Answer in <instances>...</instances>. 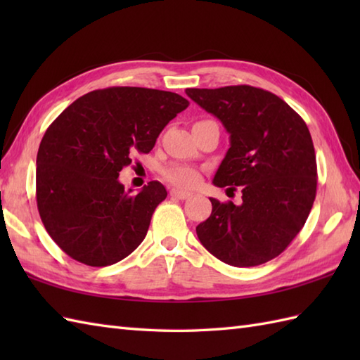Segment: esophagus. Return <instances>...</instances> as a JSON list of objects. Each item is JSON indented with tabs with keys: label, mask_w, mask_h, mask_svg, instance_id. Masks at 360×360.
Returning a JSON list of instances; mask_svg holds the SVG:
<instances>
[{
	"label": "esophagus",
	"mask_w": 360,
	"mask_h": 360,
	"mask_svg": "<svg viewBox=\"0 0 360 360\" xmlns=\"http://www.w3.org/2000/svg\"><path fill=\"white\" fill-rule=\"evenodd\" d=\"M170 196L172 198H178V200H187V198L192 196V193L188 192H181V190H170Z\"/></svg>",
	"instance_id": "34e87169"
}]
</instances>
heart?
I'll return each mask as SVG.
<instances>
[{
  "label": "heart",
  "instance_id": "1",
  "mask_svg": "<svg viewBox=\"0 0 360 360\" xmlns=\"http://www.w3.org/2000/svg\"><path fill=\"white\" fill-rule=\"evenodd\" d=\"M164 178L179 188H192L201 181V173L198 168L187 164H173L162 170Z\"/></svg>",
  "mask_w": 360,
  "mask_h": 360
}]
</instances>
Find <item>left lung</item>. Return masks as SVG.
Segmentation results:
<instances>
[{
	"instance_id": "obj_1",
	"label": "left lung",
	"mask_w": 360,
	"mask_h": 360,
	"mask_svg": "<svg viewBox=\"0 0 360 360\" xmlns=\"http://www.w3.org/2000/svg\"><path fill=\"white\" fill-rule=\"evenodd\" d=\"M223 122L231 148L213 184L241 188L240 205L212 201L198 224L202 246L226 264L250 267L278 257L308 219L317 192V162L304 120L269 91L235 85L186 89Z\"/></svg>"
}]
</instances>
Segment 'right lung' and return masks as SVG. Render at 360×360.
<instances>
[{
  "mask_svg": "<svg viewBox=\"0 0 360 360\" xmlns=\"http://www.w3.org/2000/svg\"><path fill=\"white\" fill-rule=\"evenodd\" d=\"M187 106L170 91L111 86L82 96L46 129L37 155V207L66 255L103 267L143 241L167 190L151 181L133 193L119 173L134 153H150Z\"/></svg>",
  "mask_w": 360,
  "mask_h": 360,
  "instance_id": "right-lung-1",
  "label": "right lung"
}]
</instances>
